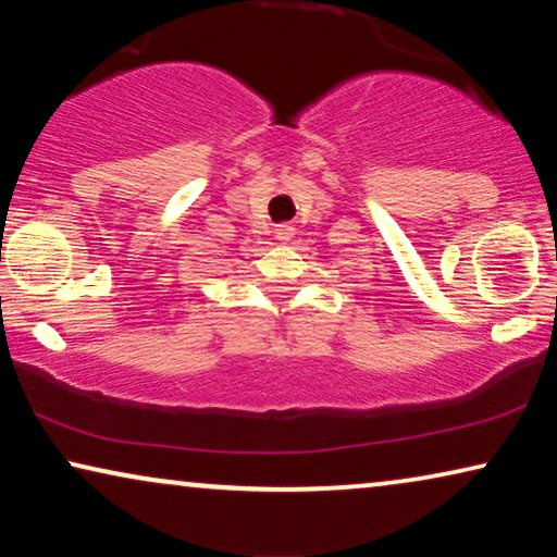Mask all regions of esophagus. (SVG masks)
Returning a JSON list of instances; mask_svg holds the SVG:
<instances>
[{
  "mask_svg": "<svg viewBox=\"0 0 557 557\" xmlns=\"http://www.w3.org/2000/svg\"><path fill=\"white\" fill-rule=\"evenodd\" d=\"M273 235H276V240H292L294 235H296V227L292 225V223H281V225H276L273 227Z\"/></svg>",
  "mask_w": 557,
  "mask_h": 557,
  "instance_id": "esophagus-1",
  "label": "esophagus"
}]
</instances>
